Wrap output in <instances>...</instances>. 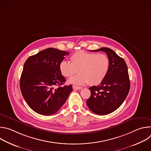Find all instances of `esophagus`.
Masks as SVG:
<instances>
[{
    "label": "esophagus",
    "instance_id": "34e87169",
    "mask_svg": "<svg viewBox=\"0 0 151 151\" xmlns=\"http://www.w3.org/2000/svg\"><path fill=\"white\" fill-rule=\"evenodd\" d=\"M73 88L75 90H81L82 88L81 87H78L76 85H73Z\"/></svg>",
    "mask_w": 151,
    "mask_h": 151
}]
</instances>
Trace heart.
I'll return each mask as SVG.
<instances>
[{"mask_svg":"<svg viewBox=\"0 0 151 151\" xmlns=\"http://www.w3.org/2000/svg\"><path fill=\"white\" fill-rule=\"evenodd\" d=\"M70 63L62 60L59 63V70L64 77H70V83L82 85L88 83L91 85L100 84L108 73L110 61L106 54L89 52L83 50L76 51L70 57Z\"/></svg>","mask_w":151,"mask_h":151,"instance_id":"b5f03b06","label":"heart"}]
</instances>
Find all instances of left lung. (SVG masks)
I'll list each match as a JSON object with an SVG mask.
<instances>
[{
  "label": "left lung",
  "instance_id": "1",
  "mask_svg": "<svg viewBox=\"0 0 151 151\" xmlns=\"http://www.w3.org/2000/svg\"><path fill=\"white\" fill-rule=\"evenodd\" d=\"M100 51L107 55L109 70L100 85L89 88L91 96L87 104L93 113L103 115L114 112L122 104L130 90V82L125 60L109 48L103 47L93 51Z\"/></svg>",
  "mask_w": 151,
  "mask_h": 151
}]
</instances>
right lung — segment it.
Listing matches in <instances>:
<instances>
[{
    "mask_svg": "<svg viewBox=\"0 0 151 151\" xmlns=\"http://www.w3.org/2000/svg\"><path fill=\"white\" fill-rule=\"evenodd\" d=\"M69 52L49 48L26 61L20 78V89L30 108L43 115L55 114L66 102L72 85H61L66 79L59 70V63ZM55 86H58L54 89Z\"/></svg>",
    "mask_w": 151,
    "mask_h": 151,
    "instance_id": "obj_1",
    "label": "right lung"
}]
</instances>
